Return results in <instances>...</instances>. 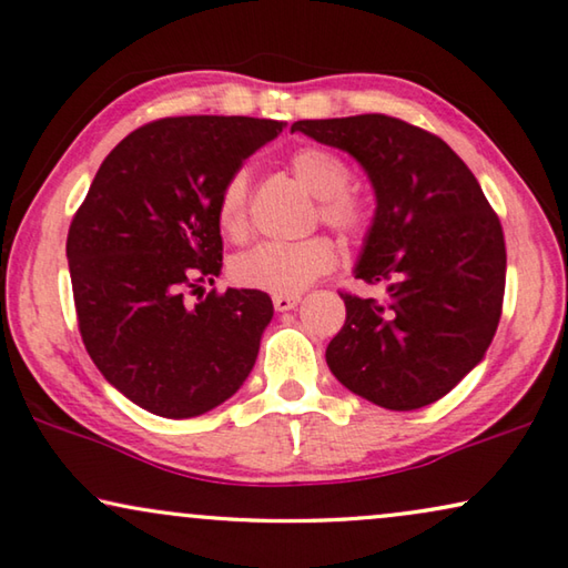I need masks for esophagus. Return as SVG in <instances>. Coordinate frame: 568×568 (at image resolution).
Segmentation results:
<instances>
[{
  "label": "esophagus",
  "instance_id": "1",
  "mask_svg": "<svg viewBox=\"0 0 568 568\" xmlns=\"http://www.w3.org/2000/svg\"><path fill=\"white\" fill-rule=\"evenodd\" d=\"M297 303H301V295H273V305L277 313L293 311V307H297Z\"/></svg>",
  "mask_w": 568,
  "mask_h": 568
}]
</instances>
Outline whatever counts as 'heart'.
<instances>
[{
    "label": "heart",
    "mask_w": 568,
    "mask_h": 568,
    "mask_svg": "<svg viewBox=\"0 0 568 568\" xmlns=\"http://www.w3.org/2000/svg\"><path fill=\"white\" fill-rule=\"evenodd\" d=\"M291 171L315 199H320V219L343 235L365 229L367 209L355 193L347 191L349 169L333 151L320 146L297 149L291 156ZM248 189L245 169L233 171L219 195V223L225 235L243 239L248 231ZM337 263V251L323 235L303 241H263L233 261V277L243 287L273 295H301L317 277Z\"/></svg>",
    "instance_id": "obj_1"
}]
</instances>
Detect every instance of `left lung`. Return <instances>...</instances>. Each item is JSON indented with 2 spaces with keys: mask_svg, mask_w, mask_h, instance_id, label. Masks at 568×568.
I'll return each mask as SVG.
<instances>
[{
  "mask_svg": "<svg viewBox=\"0 0 568 568\" xmlns=\"http://www.w3.org/2000/svg\"><path fill=\"white\" fill-rule=\"evenodd\" d=\"M293 131L349 153L375 191L355 277L385 283L387 301L343 295L329 373L385 409L432 405L481 363L497 333L507 277L497 213L467 163L412 123L363 113L295 121Z\"/></svg>",
  "mask_w": 568,
  "mask_h": 568,
  "instance_id": "obj_1",
  "label": "left lung"
}]
</instances>
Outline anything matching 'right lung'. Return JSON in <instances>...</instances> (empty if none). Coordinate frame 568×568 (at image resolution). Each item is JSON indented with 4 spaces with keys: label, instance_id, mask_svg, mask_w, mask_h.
I'll return each instance as SVG.
<instances>
[{
    "label": "right lung",
    "instance_id": "right-lung-1",
    "mask_svg": "<svg viewBox=\"0 0 568 568\" xmlns=\"http://www.w3.org/2000/svg\"><path fill=\"white\" fill-rule=\"evenodd\" d=\"M283 131L251 116H176L129 133L71 221L67 257L81 339L99 373L151 415L189 419L248 379L273 320L263 291L185 293L221 273L219 195Z\"/></svg>",
    "mask_w": 568,
    "mask_h": 568
}]
</instances>
